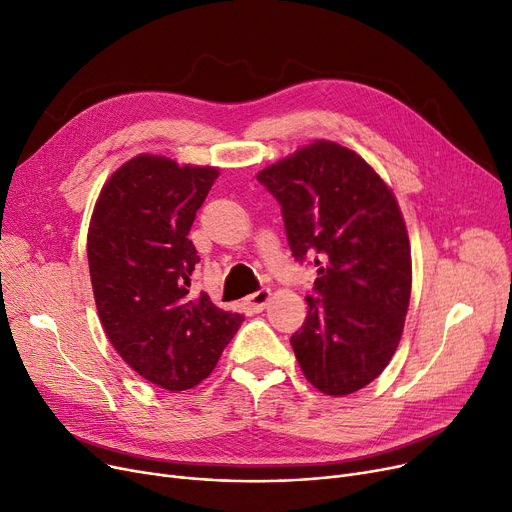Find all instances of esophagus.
<instances>
[{
	"instance_id": "1",
	"label": "esophagus",
	"mask_w": 512,
	"mask_h": 512,
	"mask_svg": "<svg viewBox=\"0 0 512 512\" xmlns=\"http://www.w3.org/2000/svg\"><path fill=\"white\" fill-rule=\"evenodd\" d=\"M269 300H271V289H258L252 296L246 298V304L250 306V310L260 312V310H264L266 304H269Z\"/></svg>"
}]
</instances>
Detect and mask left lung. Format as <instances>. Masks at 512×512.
<instances>
[{"label": "left lung", "instance_id": "obj_1", "mask_svg": "<svg viewBox=\"0 0 512 512\" xmlns=\"http://www.w3.org/2000/svg\"><path fill=\"white\" fill-rule=\"evenodd\" d=\"M256 179L281 204L291 254L319 273L289 339L300 369L327 396L358 392L392 360L410 302V243L394 193L367 160L325 139Z\"/></svg>", "mask_w": 512, "mask_h": 512}]
</instances>
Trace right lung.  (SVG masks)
Wrapping results in <instances>:
<instances>
[{
	"mask_svg": "<svg viewBox=\"0 0 512 512\" xmlns=\"http://www.w3.org/2000/svg\"><path fill=\"white\" fill-rule=\"evenodd\" d=\"M218 177L139 154L106 181L95 202L87 258L93 298L114 350L168 392L196 387L243 323L191 291L200 256L189 229Z\"/></svg>",
	"mask_w": 512,
	"mask_h": 512,
	"instance_id": "add662e5",
	"label": "right lung"
}]
</instances>
